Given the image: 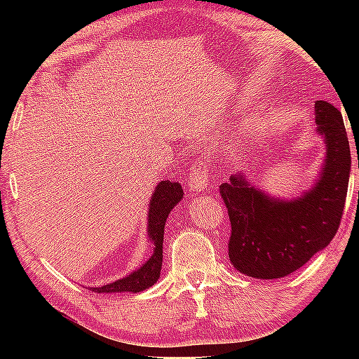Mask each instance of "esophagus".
<instances>
[{
    "instance_id": "obj_1",
    "label": "esophagus",
    "mask_w": 359,
    "mask_h": 359,
    "mask_svg": "<svg viewBox=\"0 0 359 359\" xmlns=\"http://www.w3.org/2000/svg\"><path fill=\"white\" fill-rule=\"evenodd\" d=\"M208 180H209V170L204 160L196 158L189 166L188 171V186L193 193L198 191L208 189Z\"/></svg>"
}]
</instances>
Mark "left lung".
Wrapping results in <instances>:
<instances>
[{"mask_svg": "<svg viewBox=\"0 0 359 359\" xmlns=\"http://www.w3.org/2000/svg\"><path fill=\"white\" fill-rule=\"evenodd\" d=\"M316 114L318 132L325 137L327 158L320 180L304 198L292 203L269 199L242 175L220 184L232 225L229 258L247 276H287L325 248L340 227L351 168L350 144L335 106L317 101Z\"/></svg>", "mask_w": 359, "mask_h": 359, "instance_id": "8db88e82", "label": "left lung"}]
</instances>
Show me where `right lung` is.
Segmentation results:
<instances>
[{
  "mask_svg": "<svg viewBox=\"0 0 359 359\" xmlns=\"http://www.w3.org/2000/svg\"><path fill=\"white\" fill-rule=\"evenodd\" d=\"M183 188L178 181L165 180L156 186L149 209V237L155 245L154 255L144 266L137 269L127 278L106 284L101 287H93L95 292H140L150 287L160 278L161 263H163V230L170 210L183 199Z\"/></svg>",
  "mask_w": 359,
  "mask_h": 359,
  "instance_id": "obj_1",
  "label": "right lung"
}]
</instances>
